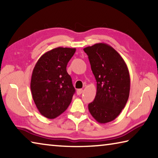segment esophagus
Wrapping results in <instances>:
<instances>
[{"label":"esophagus","mask_w":158,"mask_h":158,"mask_svg":"<svg viewBox=\"0 0 158 158\" xmlns=\"http://www.w3.org/2000/svg\"><path fill=\"white\" fill-rule=\"evenodd\" d=\"M82 92H83V90L82 89H78L77 90V94L78 95H80L82 93Z\"/></svg>","instance_id":"obj_1"}]
</instances>
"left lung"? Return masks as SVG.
<instances>
[{
  "mask_svg": "<svg viewBox=\"0 0 158 158\" xmlns=\"http://www.w3.org/2000/svg\"><path fill=\"white\" fill-rule=\"evenodd\" d=\"M97 81V92L89 110L100 123L117 118L130 95V78L126 63L110 45L98 43L84 49Z\"/></svg>",
  "mask_w": 158,
  "mask_h": 158,
  "instance_id": "1",
  "label": "left lung"
}]
</instances>
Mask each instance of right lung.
<instances>
[{
  "mask_svg": "<svg viewBox=\"0 0 158 158\" xmlns=\"http://www.w3.org/2000/svg\"><path fill=\"white\" fill-rule=\"evenodd\" d=\"M75 52V48H55L44 53L34 67L32 96L40 113L47 118L60 116L71 103L75 89L66 68Z\"/></svg>",
  "mask_w": 158,
  "mask_h": 158,
  "instance_id": "obj_1",
  "label": "right lung"
}]
</instances>
